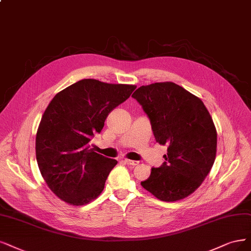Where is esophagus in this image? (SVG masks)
Wrapping results in <instances>:
<instances>
[{
    "instance_id": "obj_1",
    "label": "esophagus",
    "mask_w": 251,
    "mask_h": 251,
    "mask_svg": "<svg viewBox=\"0 0 251 251\" xmlns=\"http://www.w3.org/2000/svg\"><path fill=\"white\" fill-rule=\"evenodd\" d=\"M124 162L128 165H132V166H135L138 164V161H135V160H130V159H124Z\"/></svg>"
}]
</instances>
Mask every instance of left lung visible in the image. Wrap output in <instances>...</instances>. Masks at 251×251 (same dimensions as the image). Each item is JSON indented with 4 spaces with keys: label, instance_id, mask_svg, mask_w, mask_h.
I'll return each mask as SVG.
<instances>
[{
    "label": "left lung",
    "instance_id": "8db88e82",
    "mask_svg": "<svg viewBox=\"0 0 251 251\" xmlns=\"http://www.w3.org/2000/svg\"><path fill=\"white\" fill-rule=\"evenodd\" d=\"M132 97L150 119L156 142L168 147L165 161L152 168L142 186L163 201H176L196 191L216 157L217 132L203 102L175 82L138 88Z\"/></svg>",
    "mask_w": 251,
    "mask_h": 251
}]
</instances>
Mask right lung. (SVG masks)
Wrapping results in <instances>:
<instances>
[{
	"label": "right lung",
	"mask_w": 251,
	"mask_h": 251,
	"mask_svg": "<svg viewBox=\"0 0 251 251\" xmlns=\"http://www.w3.org/2000/svg\"><path fill=\"white\" fill-rule=\"evenodd\" d=\"M135 88L81 79L50 102L36 134V159L45 183L59 199L82 206L103 190L118 161L90 149L89 142Z\"/></svg>",
	"instance_id": "1"
}]
</instances>
